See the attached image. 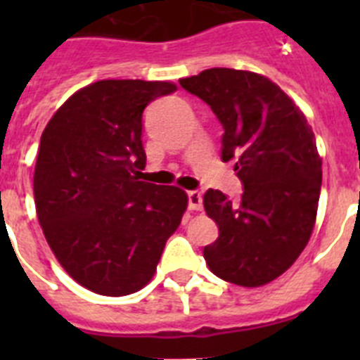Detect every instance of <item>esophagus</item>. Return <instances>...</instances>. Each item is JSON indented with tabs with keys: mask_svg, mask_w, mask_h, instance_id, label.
Instances as JSON below:
<instances>
[{
	"mask_svg": "<svg viewBox=\"0 0 360 360\" xmlns=\"http://www.w3.org/2000/svg\"><path fill=\"white\" fill-rule=\"evenodd\" d=\"M187 207H189V211H202V195L198 191H189L187 193Z\"/></svg>",
	"mask_w": 360,
	"mask_h": 360,
	"instance_id": "1",
	"label": "esophagus"
}]
</instances>
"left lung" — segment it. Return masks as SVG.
Listing matches in <instances>:
<instances>
[{
    "label": "left lung",
    "mask_w": 360,
    "mask_h": 360,
    "mask_svg": "<svg viewBox=\"0 0 360 360\" xmlns=\"http://www.w3.org/2000/svg\"><path fill=\"white\" fill-rule=\"evenodd\" d=\"M224 126L221 160H234L240 202L209 189L203 207L219 236L203 249L212 274L262 287L288 270L314 231L321 193L316 136L290 97L254 72L203 70L180 79Z\"/></svg>",
    "instance_id": "1"
}]
</instances>
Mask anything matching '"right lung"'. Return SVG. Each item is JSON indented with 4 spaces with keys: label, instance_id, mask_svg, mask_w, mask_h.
<instances>
[{
    "label": "right lung",
    "instance_id": "obj_1",
    "mask_svg": "<svg viewBox=\"0 0 360 360\" xmlns=\"http://www.w3.org/2000/svg\"><path fill=\"white\" fill-rule=\"evenodd\" d=\"M176 90L165 81H98L75 91L41 135L34 171L39 224L57 262L101 295L151 281L187 209L174 186L142 182V113Z\"/></svg>",
    "mask_w": 360,
    "mask_h": 360
}]
</instances>
